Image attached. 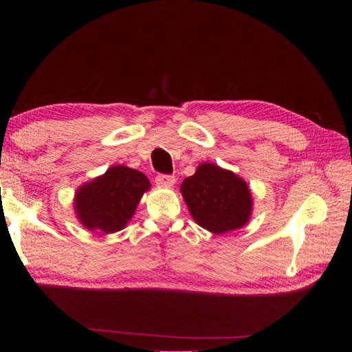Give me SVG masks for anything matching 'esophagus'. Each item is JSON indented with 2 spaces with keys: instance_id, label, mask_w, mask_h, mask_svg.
Returning <instances> with one entry per match:
<instances>
[{
  "instance_id": "1",
  "label": "esophagus",
  "mask_w": 352,
  "mask_h": 352,
  "mask_svg": "<svg viewBox=\"0 0 352 352\" xmlns=\"http://www.w3.org/2000/svg\"><path fill=\"white\" fill-rule=\"evenodd\" d=\"M177 178L174 175H168V174H159L155 177V183L160 186H172L175 183Z\"/></svg>"
}]
</instances>
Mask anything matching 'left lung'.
Here are the masks:
<instances>
[{"label":"left lung","mask_w":352,"mask_h":352,"mask_svg":"<svg viewBox=\"0 0 352 352\" xmlns=\"http://www.w3.org/2000/svg\"><path fill=\"white\" fill-rule=\"evenodd\" d=\"M180 189L193 219L214 234L241 228L250 219L252 198L248 186L216 164H199Z\"/></svg>","instance_id":"obj_1"}]
</instances>
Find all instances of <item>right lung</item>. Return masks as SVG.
Masks as SVG:
<instances>
[{
	"mask_svg": "<svg viewBox=\"0 0 352 352\" xmlns=\"http://www.w3.org/2000/svg\"><path fill=\"white\" fill-rule=\"evenodd\" d=\"M142 172L122 166H111L104 175L86 183L77 190L76 212L87 230L115 233L130 221L136 206L149 189Z\"/></svg>",
	"mask_w": 352,
	"mask_h": 352,
	"instance_id": "add662e5",
	"label": "right lung"
}]
</instances>
